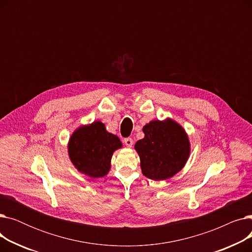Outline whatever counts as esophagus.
<instances>
[{
	"instance_id": "esophagus-1",
	"label": "esophagus",
	"mask_w": 252,
	"mask_h": 252,
	"mask_svg": "<svg viewBox=\"0 0 252 252\" xmlns=\"http://www.w3.org/2000/svg\"><path fill=\"white\" fill-rule=\"evenodd\" d=\"M124 142H125L126 146L127 148H130L131 146H133V144H134V141H133V139H131V138H126V139L124 140Z\"/></svg>"
}]
</instances>
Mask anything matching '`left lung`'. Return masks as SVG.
<instances>
[{
  "mask_svg": "<svg viewBox=\"0 0 252 252\" xmlns=\"http://www.w3.org/2000/svg\"><path fill=\"white\" fill-rule=\"evenodd\" d=\"M143 131L145 137L135 145L142 174L154 181L177 175L186 164L191 151L186 130L174 119L166 118L145 125Z\"/></svg>",
  "mask_w": 252,
  "mask_h": 252,
  "instance_id": "left-lung-1",
  "label": "left lung"
}]
</instances>
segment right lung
Returning <instances> with one entry per match:
<instances>
[{
	"instance_id": "add662e5",
	"label": "right lung",
	"mask_w": 252,
	"mask_h": 252,
	"mask_svg": "<svg viewBox=\"0 0 252 252\" xmlns=\"http://www.w3.org/2000/svg\"><path fill=\"white\" fill-rule=\"evenodd\" d=\"M123 147L119 138L106 130L101 122L77 127L69 138L67 150L74 167L90 178L107 175L113 152Z\"/></svg>"
}]
</instances>
